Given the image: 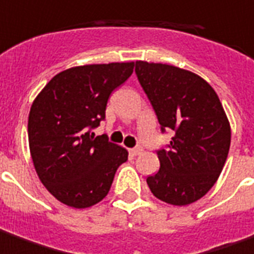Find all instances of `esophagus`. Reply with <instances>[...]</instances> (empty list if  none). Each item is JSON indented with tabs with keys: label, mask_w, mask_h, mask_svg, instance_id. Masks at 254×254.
<instances>
[{
	"label": "esophagus",
	"mask_w": 254,
	"mask_h": 254,
	"mask_svg": "<svg viewBox=\"0 0 254 254\" xmlns=\"http://www.w3.org/2000/svg\"><path fill=\"white\" fill-rule=\"evenodd\" d=\"M141 152H142V148H139V146H138V148H132V149H130V153L132 155V156H137V155H139Z\"/></svg>",
	"instance_id": "34e87169"
}]
</instances>
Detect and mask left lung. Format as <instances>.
<instances>
[{
	"label": "left lung",
	"instance_id": "obj_1",
	"mask_svg": "<svg viewBox=\"0 0 254 254\" xmlns=\"http://www.w3.org/2000/svg\"><path fill=\"white\" fill-rule=\"evenodd\" d=\"M135 73L162 130L176 131L169 148L157 150L160 169L146 178L148 187L166 203H193L216 184L230 150L220 98L204 78L173 64L137 61Z\"/></svg>",
	"mask_w": 254,
	"mask_h": 254
}]
</instances>
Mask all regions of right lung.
<instances>
[{
  "mask_svg": "<svg viewBox=\"0 0 254 254\" xmlns=\"http://www.w3.org/2000/svg\"><path fill=\"white\" fill-rule=\"evenodd\" d=\"M134 66H74L52 77L33 101L27 124L31 159L40 181L61 203L85 209L101 202L127 160L123 146L90 130L104 120L110 94Z\"/></svg>",
  "mask_w": 254,
  "mask_h": 254,
  "instance_id": "1",
  "label": "right lung"
}]
</instances>
